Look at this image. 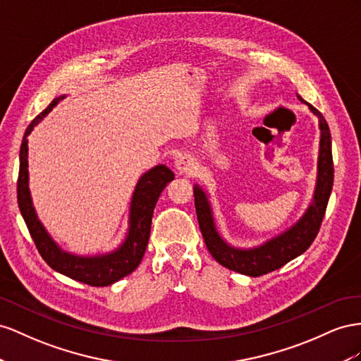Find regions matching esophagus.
<instances>
[{
  "label": "esophagus",
  "instance_id": "obj_1",
  "mask_svg": "<svg viewBox=\"0 0 361 361\" xmlns=\"http://www.w3.org/2000/svg\"><path fill=\"white\" fill-rule=\"evenodd\" d=\"M175 169H177L178 173L184 175H192L195 171H197V161H195L188 154L184 156H180L178 160L175 161Z\"/></svg>",
  "mask_w": 361,
  "mask_h": 361
}]
</instances>
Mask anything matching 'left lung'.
Returning <instances> with one entry per match:
<instances>
[{
    "instance_id": "left-lung-1",
    "label": "left lung",
    "mask_w": 361,
    "mask_h": 361,
    "mask_svg": "<svg viewBox=\"0 0 361 361\" xmlns=\"http://www.w3.org/2000/svg\"><path fill=\"white\" fill-rule=\"evenodd\" d=\"M298 98L305 102L301 97ZM305 104L317 116L319 128H321V148H319L317 159V181L310 207L307 209L305 214L292 228L276 235L275 239H271L269 242L255 246V248H234V246L226 243L221 238L218 230H216L212 205L207 200V195L204 193L200 186L193 188L195 209H197L204 242L207 245V250L210 251L213 259L219 264L228 267L230 271L250 276H260L275 269H280L281 266L307 251L308 246L316 239L319 228H321L334 180L331 135H329V127L325 118L322 116V113L314 109L312 104H308V102H305Z\"/></svg>"
}]
</instances>
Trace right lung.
Wrapping results in <instances>:
<instances>
[{"label": "right lung", "mask_w": 361, "mask_h": 361, "mask_svg": "<svg viewBox=\"0 0 361 361\" xmlns=\"http://www.w3.org/2000/svg\"><path fill=\"white\" fill-rule=\"evenodd\" d=\"M65 97H59L32 121L27 127L19 151V175H18V205L20 214L27 224L30 235L36 245L39 254L54 271L63 274L72 280L95 287H104L116 283L136 269L145 254L151 233V219L154 207L166 184L173 180V172L164 166L149 169L143 173L136 184L130 205V228L123 243L116 251L95 257H80L61 251L60 246L49 238L44 225L37 219L32 197L28 190V140L36 123L42 121L59 101Z\"/></svg>", "instance_id": "add662e5"}]
</instances>
